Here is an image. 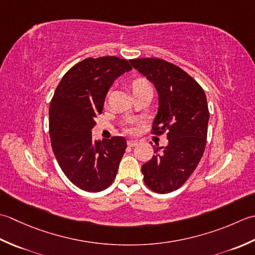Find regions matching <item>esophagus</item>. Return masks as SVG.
Masks as SVG:
<instances>
[{"instance_id":"esophagus-1","label":"esophagus","mask_w":255,"mask_h":255,"mask_svg":"<svg viewBox=\"0 0 255 255\" xmlns=\"http://www.w3.org/2000/svg\"><path fill=\"white\" fill-rule=\"evenodd\" d=\"M137 143H138L137 141H133V139H128V145L129 147H134L135 145H137Z\"/></svg>"}]
</instances>
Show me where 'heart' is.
<instances>
[{"label":"heart","instance_id":"b5f03b06","mask_svg":"<svg viewBox=\"0 0 255 255\" xmlns=\"http://www.w3.org/2000/svg\"><path fill=\"white\" fill-rule=\"evenodd\" d=\"M131 88H132L133 93H134V92L139 91L142 89H145V88H149V85H148V82L144 79V78H137V79L132 81ZM126 131L128 133H132L135 131V128L133 126H128L126 128Z\"/></svg>","mask_w":255,"mask_h":255}]
</instances>
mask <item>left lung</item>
I'll return each instance as SVG.
<instances>
[{"instance_id":"left-lung-1","label":"left lung","mask_w":255,"mask_h":255,"mask_svg":"<svg viewBox=\"0 0 255 255\" xmlns=\"http://www.w3.org/2000/svg\"><path fill=\"white\" fill-rule=\"evenodd\" d=\"M129 62L156 88L159 107L152 133H166L168 139L166 147L154 146L153 157L142 166L144 183L155 193H171L186 183L204 155L209 120L205 91L186 71L164 59Z\"/></svg>"}]
</instances>
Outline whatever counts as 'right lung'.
Instances as JSON below:
<instances>
[{
	"mask_svg": "<svg viewBox=\"0 0 255 255\" xmlns=\"http://www.w3.org/2000/svg\"><path fill=\"white\" fill-rule=\"evenodd\" d=\"M132 69L116 56L86 58L66 72L49 105L51 147L72 184L89 193L107 189L116 178L127 148L123 136L93 141L91 128L110 87Z\"/></svg>",
	"mask_w": 255,
	"mask_h": 255,
	"instance_id": "obj_1",
	"label": "right lung"
}]
</instances>
